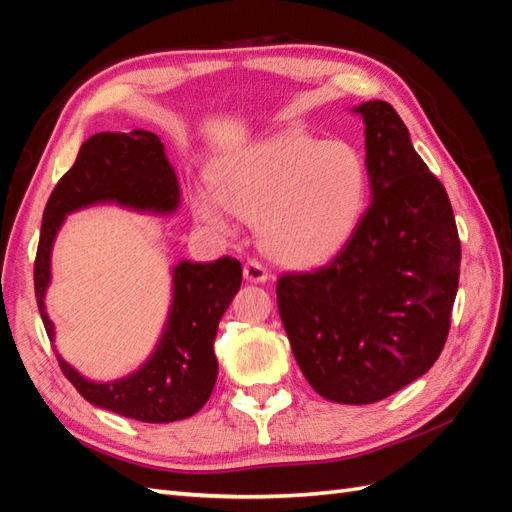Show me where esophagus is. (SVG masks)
<instances>
[{"mask_svg":"<svg viewBox=\"0 0 512 512\" xmlns=\"http://www.w3.org/2000/svg\"><path fill=\"white\" fill-rule=\"evenodd\" d=\"M244 277L248 281H255V284H264V281L270 279V273L262 262H257V259H248L244 264Z\"/></svg>","mask_w":512,"mask_h":512,"instance_id":"esophagus-1","label":"esophagus"}]
</instances>
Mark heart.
I'll list each match as a JSON object with an SVG mask.
<instances>
[{
	"label": "heart",
	"mask_w": 512,
	"mask_h": 512,
	"mask_svg": "<svg viewBox=\"0 0 512 512\" xmlns=\"http://www.w3.org/2000/svg\"><path fill=\"white\" fill-rule=\"evenodd\" d=\"M211 187L191 193L200 222L231 235L233 215L259 220L270 255L314 266L339 253L361 224L369 171L350 143L279 132L217 162Z\"/></svg>",
	"instance_id": "1"
}]
</instances>
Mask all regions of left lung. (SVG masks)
I'll list each match as a JSON object with an SVG mask.
<instances>
[{"instance_id":"left-lung-1","label":"left lung","mask_w":512,"mask_h":512,"mask_svg":"<svg viewBox=\"0 0 512 512\" xmlns=\"http://www.w3.org/2000/svg\"><path fill=\"white\" fill-rule=\"evenodd\" d=\"M354 112L365 123L372 202L330 264L279 277L277 306L312 389L369 405L438 361L462 250L449 195L394 107L367 101Z\"/></svg>"}]
</instances>
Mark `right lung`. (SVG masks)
Returning <instances> with one entry per match:
<instances>
[{"label":"right lung","mask_w":512,"mask_h":512,"mask_svg":"<svg viewBox=\"0 0 512 512\" xmlns=\"http://www.w3.org/2000/svg\"><path fill=\"white\" fill-rule=\"evenodd\" d=\"M116 202L127 209L171 213L180 187L160 138L145 129L101 132L79 149L70 171L57 182L43 211L35 259V295L43 328L54 341L43 297L50 284V253L65 215L83 206ZM242 286V264L222 257L211 264L180 262L173 268L169 319L149 361L121 380L92 383L57 356L63 376L96 407L140 422H176L204 407L215 387L217 323Z\"/></svg>","instance_id":"add662e5"}]
</instances>
